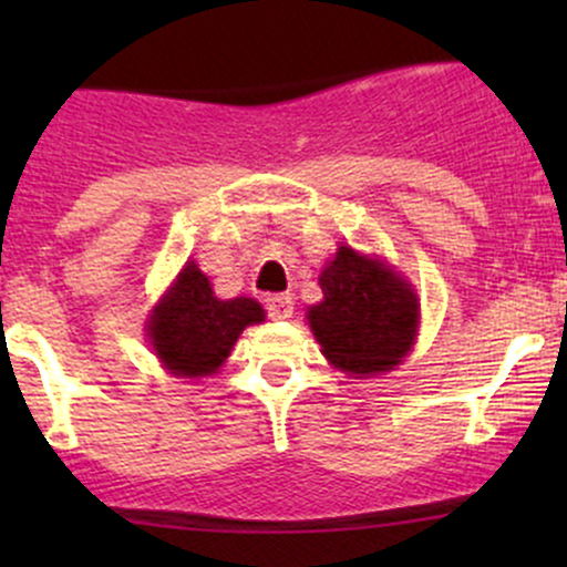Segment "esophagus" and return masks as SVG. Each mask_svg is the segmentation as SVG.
<instances>
[{"label": "esophagus", "instance_id": "34e87169", "mask_svg": "<svg viewBox=\"0 0 567 567\" xmlns=\"http://www.w3.org/2000/svg\"><path fill=\"white\" fill-rule=\"evenodd\" d=\"M266 311L271 320H288L292 317V296L290 292H277V296L266 298Z\"/></svg>", "mask_w": 567, "mask_h": 567}]
</instances>
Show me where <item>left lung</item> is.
<instances>
[{"label": "left lung", "instance_id": "8db88e82", "mask_svg": "<svg viewBox=\"0 0 567 567\" xmlns=\"http://www.w3.org/2000/svg\"><path fill=\"white\" fill-rule=\"evenodd\" d=\"M324 301L309 309L322 354L354 375L392 370L419 330V298L375 258L341 245L322 271Z\"/></svg>", "mask_w": 567, "mask_h": 567}]
</instances>
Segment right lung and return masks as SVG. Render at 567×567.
<instances>
[{"instance_id":"1","label":"right lung","mask_w":567,"mask_h":567,"mask_svg":"<svg viewBox=\"0 0 567 567\" xmlns=\"http://www.w3.org/2000/svg\"><path fill=\"white\" fill-rule=\"evenodd\" d=\"M256 322H264L261 303L252 298L218 301L207 277L188 261L154 309L148 338L167 370L181 379H197L216 373L239 333Z\"/></svg>"}]
</instances>
